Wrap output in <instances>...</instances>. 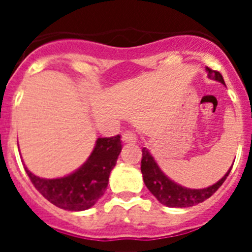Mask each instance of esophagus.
<instances>
[{"instance_id": "obj_1", "label": "esophagus", "mask_w": 252, "mask_h": 252, "mask_svg": "<svg viewBox=\"0 0 252 252\" xmlns=\"http://www.w3.org/2000/svg\"><path fill=\"white\" fill-rule=\"evenodd\" d=\"M122 141L127 142V144H135L137 141V137L132 131H126L122 133Z\"/></svg>"}]
</instances>
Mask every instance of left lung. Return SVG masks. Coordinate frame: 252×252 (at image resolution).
Returning <instances> with one entry per match:
<instances>
[{
    "label": "left lung",
    "mask_w": 252,
    "mask_h": 252,
    "mask_svg": "<svg viewBox=\"0 0 252 252\" xmlns=\"http://www.w3.org/2000/svg\"><path fill=\"white\" fill-rule=\"evenodd\" d=\"M207 72H208V78L224 84L221 73L217 72V70H212L208 66H207ZM231 169L232 168H230V170L222 177V179L218 180L217 183L213 184V186H209L203 189L186 188V187L179 186L171 179H169L159 168L157 161L154 160L150 151L146 148L142 149L141 173L142 178H144V183L160 203L168 207L184 208V207H192L198 203H202L203 201L208 199L223 184L226 178L230 174Z\"/></svg>",
    "instance_id": "8db88e82"
}]
</instances>
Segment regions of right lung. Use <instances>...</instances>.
I'll return each instance as SVG.
<instances>
[{
  "instance_id": "add662e5",
  "label": "right lung",
  "mask_w": 252,
  "mask_h": 252,
  "mask_svg": "<svg viewBox=\"0 0 252 252\" xmlns=\"http://www.w3.org/2000/svg\"><path fill=\"white\" fill-rule=\"evenodd\" d=\"M121 136L99 137L91 157L72 174L57 179L36 177L25 166L31 183L50 203L65 211H84L104 194L111 170L121 153Z\"/></svg>"
}]
</instances>
